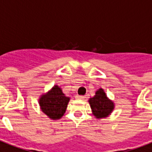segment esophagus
<instances>
[{
    "label": "esophagus",
    "instance_id": "obj_1",
    "mask_svg": "<svg viewBox=\"0 0 152 152\" xmlns=\"http://www.w3.org/2000/svg\"><path fill=\"white\" fill-rule=\"evenodd\" d=\"M76 98L79 99H82L85 98V96L84 95H79V94H77V95H76Z\"/></svg>",
    "mask_w": 152,
    "mask_h": 152
}]
</instances>
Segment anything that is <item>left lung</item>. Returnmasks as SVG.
Returning <instances> with one entry per match:
<instances>
[{
    "label": "left lung",
    "instance_id": "left-lung-1",
    "mask_svg": "<svg viewBox=\"0 0 152 152\" xmlns=\"http://www.w3.org/2000/svg\"><path fill=\"white\" fill-rule=\"evenodd\" d=\"M90 104L94 115L97 118H105L111 113L113 109V103L107 98L104 91L99 89L95 95L90 99Z\"/></svg>",
    "mask_w": 152,
    "mask_h": 152
}]
</instances>
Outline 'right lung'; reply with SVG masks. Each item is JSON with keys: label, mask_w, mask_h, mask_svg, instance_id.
<instances>
[{"label": "right lung", "mask_w": 152, "mask_h": 152, "mask_svg": "<svg viewBox=\"0 0 152 152\" xmlns=\"http://www.w3.org/2000/svg\"><path fill=\"white\" fill-rule=\"evenodd\" d=\"M70 98L65 96L61 90L55 86L39 99V104L43 113L52 119H59L66 112Z\"/></svg>", "instance_id": "1"}]
</instances>
